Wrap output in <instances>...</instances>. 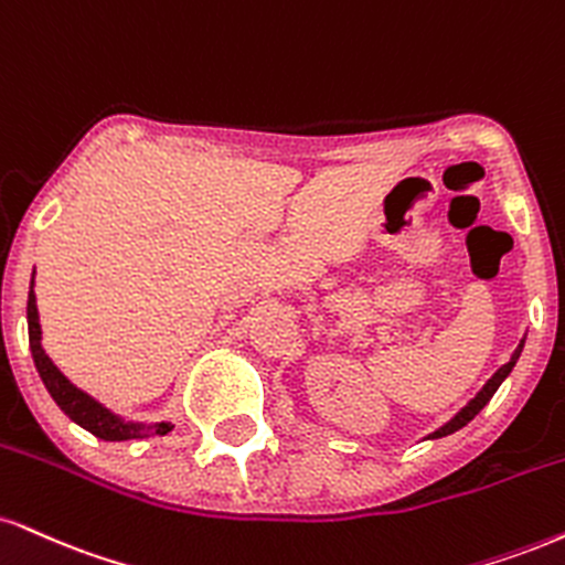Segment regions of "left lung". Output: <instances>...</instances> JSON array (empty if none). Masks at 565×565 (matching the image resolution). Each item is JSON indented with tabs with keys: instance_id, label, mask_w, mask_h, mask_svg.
I'll use <instances>...</instances> for the list:
<instances>
[{
	"instance_id": "8db88e82",
	"label": "left lung",
	"mask_w": 565,
	"mask_h": 565,
	"mask_svg": "<svg viewBox=\"0 0 565 565\" xmlns=\"http://www.w3.org/2000/svg\"><path fill=\"white\" fill-rule=\"evenodd\" d=\"M523 342H526V337H523V339H521V342H519V348H515V350H513V355H511V360H508V363H505V365H500V369H498V371H494V376H492V379H489V382H487L484 386H481V390H479V394H477V397H473V399H471V403H468V405L463 407V411H460V413H455V416H452L450 420H447V424H445V426H439V429H437V431H434V434H429V439H439V437H447V434H452V431L463 429V426L468 424V420H473V418H477V416H479V411H481V407H484V405L489 403V399H492V394L500 390V384H502V382H505V379H508V373H511V371H513L515 360H519V358H521Z\"/></svg>"
}]
</instances>
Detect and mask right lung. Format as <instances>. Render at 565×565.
<instances>
[{
	"mask_svg": "<svg viewBox=\"0 0 565 565\" xmlns=\"http://www.w3.org/2000/svg\"><path fill=\"white\" fill-rule=\"evenodd\" d=\"M29 342H31L33 363H36V371L39 376H42L46 392L52 394V399L60 405V411H63L71 420H76L81 429L92 431L94 437L105 441L141 439V437H149V434H168L173 429L168 420H160V424H134V420H124L120 416H115L113 411H107V407L97 403L94 397H88V394L84 390H78L76 384L67 382L65 373L52 363L50 355H46L42 348V326H39L33 278H31V291H29Z\"/></svg>",
	"mask_w": 565,
	"mask_h": 565,
	"instance_id": "1",
	"label": "right lung"
}]
</instances>
